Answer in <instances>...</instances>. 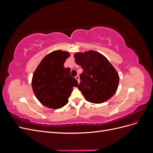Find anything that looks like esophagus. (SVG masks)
<instances>
[{"mask_svg":"<svg viewBox=\"0 0 153 153\" xmlns=\"http://www.w3.org/2000/svg\"><path fill=\"white\" fill-rule=\"evenodd\" d=\"M75 78H76V79L77 80L78 82V83H80V77H79V75H77L75 76Z\"/></svg>","mask_w":153,"mask_h":153,"instance_id":"1","label":"esophagus"}]
</instances>
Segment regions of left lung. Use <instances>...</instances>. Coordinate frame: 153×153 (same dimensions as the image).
I'll list each match as a JSON object with an SVG mask.
<instances>
[{"instance_id": "1", "label": "left lung", "mask_w": 153, "mask_h": 153, "mask_svg": "<svg viewBox=\"0 0 153 153\" xmlns=\"http://www.w3.org/2000/svg\"><path fill=\"white\" fill-rule=\"evenodd\" d=\"M76 63L83 69L78 88L89 102L101 103L116 92L119 81L117 72L102 54L94 51L74 55Z\"/></svg>"}]
</instances>
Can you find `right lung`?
<instances>
[{"label": "right lung", "instance_id": "right-lung-1", "mask_svg": "<svg viewBox=\"0 0 153 153\" xmlns=\"http://www.w3.org/2000/svg\"><path fill=\"white\" fill-rule=\"evenodd\" d=\"M69 53L55 50L43 59L32 76V87L36 98L48 108H61L68 102L73 87L78 82L64 64Z\"/></svg>", "mask_w": 153, "mask_h": 153}]
</instances>
